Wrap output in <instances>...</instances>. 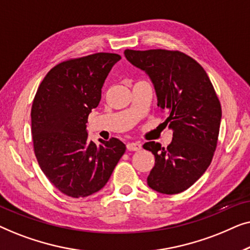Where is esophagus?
Wrapping results in <instances>:
<instances>
[{
  "label": "esophagus",
  "instance_id": "34e87169",
  "mask_svg": "<svg viewBox=\"0 0 250 250\" xmlns=\"http://www.w3.org/2000/svg\"><path fill=\"white\" fill-rule=\"evenodd\" d=\"M126 148H127V150H131V151H139V150L142 149V146L138 142H131L126 145Z\"/></svg>",
  "mask_w": 250,
  "mask_h": 250
}]
</instances>
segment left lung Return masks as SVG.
<instances>
[{"label":"left lung","mask_w":250,"mask_h":250,"mask_svg":"<svg viewBox=\"0 0 250 250\" xmlns=\"http://www.w3.org/2000/svg\"><path fill=\"white\" fill-rule=\"evenodd\" d=\"M125 58L151 80L157 105L166 111L173 131L166 148L150 141L143 148L155 155L148 186L176 194L189 189L206 172L217 146L221 104L203 67L179 51L125 50Z\"/></svg>","instance_id":"left-lung-1"}]
</instances>
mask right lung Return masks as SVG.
Wrapping results in <instances>:
<instances>
[{
	"label": "right lung",
	"mask_w": 250,
	"mask_h": 250,
	"mask_svg": "<svg viewBox=\"0 0 250 250\" xmlns=\"http://www.w3.org/2000/svg\"><path fill=\"white\" fill-rule=\"evenodd\" d=\"M121 59L119 54L100 52L63 61L37 88L30 114L34 151L50 182L68 197L84 198L101 190L126 150L116 138L95 145L86 131L105 78Z\"/></svg>",
	"instance_id": "1"
}]
</instances>
